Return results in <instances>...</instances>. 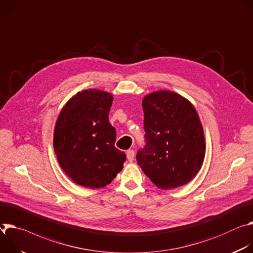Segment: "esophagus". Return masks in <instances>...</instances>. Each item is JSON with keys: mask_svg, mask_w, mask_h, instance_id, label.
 I'll return each instance as SVG.
<instances>
[{"mask_svg": "<svg viewBox=\"0 0 253 253\" xmlns=\"http://www.w3.org/2000/svg\"><path fill=\"white\" fill-rule=\"evenodd\" d=\"M126 156H127V160L129 162H132L133 161V158H134V151L133 150H128L126 152Z\"/></svg>", "mask_w": 253, "mask_h": 253, "instance_id": "obj_1", "label": "esophagus"}]
</instances>
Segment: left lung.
I'll list each match as a JSON object with an SVG mask.
<instances>
[{
    "mask_svg": "<svg viewBox=\"0 0 253 253\" xmlns=\"http://www.w3.org/2000/svg\"><path fill=\"white\" fill-rule=\"evenodd\" d=\"M146 146L136 161L159 188L170 190L189 183L200 171L205 136L193 104L182 95L160 90L143 99Z\"/></svg>",
    "mask_w": 253,
    "mask_h": 253,
    "instance_id": "8db88e82",
    "label": "left lung"
}]
</instances>
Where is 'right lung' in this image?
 <instances>
[{
    "instance_id": "right-lung-1",
    "label": "right lung",
    "mask_w": 253,
    "mask_h": 253,
    "mask_svg": "<svg viewBox=\"0 0 253 253\" xmlns=\"http://www.w3.org/2000/svg\"><path fill=\"white\" fill-rule=\"evenodd\" d=\"M112 100L106 91L82 90L66 102L56 122L55 154L62 170L80 186L104 187L124 168L126 155L115 147L117 131L108 121Z\"/></svg>"
}]
</instances>
